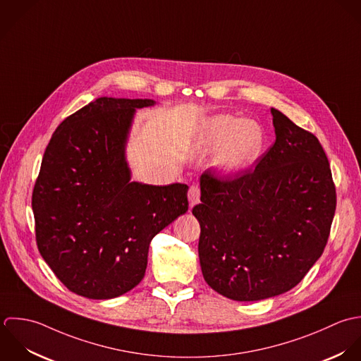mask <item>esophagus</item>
<instances>
[{
  "label": "esophagus",
  "mask_w": 361,
  "mask_h": 361,
  "mask_svg": "<svg viewBox=\"0 0 361 361\" xmlns=\"http://www.w3.org/2000/svg\"><path fill=\"white\" fill-rule=\"evenodd\" d=\"M188 197H189V204L190 207H193L195 204H197L200 202V188L197 185H192L189 192H188Z\"/></svg>",
  "instance_id": "obj_1"
}]
</instances>
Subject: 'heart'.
<instances>
[{"instance_id": "heart-1", "label": "heart", "mask_w": 361, "mask_h": 361, "mask_svg": "<svg viewBox=\"0 0 361 361\" xmlns=\"http://www.w3.org/2000/svg\"><path fill=\"white\" fill-rule=\"evenodd\" d=\"M264 145V133L253 121H242L231 115H219L206 121L197 148L210 152L217 148L216 165L224 173H235L253 164Z\"/></svg>"}]
</instances>
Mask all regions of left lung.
Wrapping results in <instances>:
<instances>
[{
    "label": "left lung",
    "mask_w": 361,
    "mask_h": 361,
    "mask_svg": "<svg viewBox=\"0 0 361 361\" xmlns=\"http://www.w3.org/2000/svg\"><path fill=\"white\" fill-rule=\"evenodd\" d=\"M274 144L255 169L200 176L199 259L206 283L235 301L295 287L321 257L336 189L319 140L271 108Z\"/></svg>",
    "instance_id": "obj_1"
}]
</instances>
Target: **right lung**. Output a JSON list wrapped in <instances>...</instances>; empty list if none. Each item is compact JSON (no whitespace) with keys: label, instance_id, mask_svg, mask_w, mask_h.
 <instances>
[{"label":"right lung","instance_id":"1","mask_svg":"<svg viewBox=\"0 0 361 361\" xmlns=\"http://www.w3.org/2000/svg\"><path fill=\"white\" fill-rule=\"evenodd\" d=\"M151 99L98 98L60 123L32 193L36 243L73 293L109 300L144 277L151 240L188 212V186L130 182L124 158L135 109Z\"/></svg>","mask_w":361,"mask_h":361}]
</instances>
